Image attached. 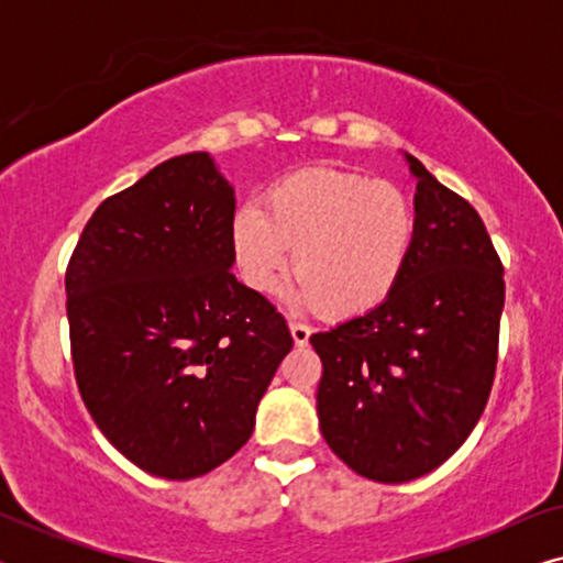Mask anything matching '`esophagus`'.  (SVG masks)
Wrapping results in <instances>:
<instances>
[{
  "label": "esophagus",
  "instance_id": "esophagus-1",
  "mask_svg": "<svg viewBox=\"0 0 563 563\" xmlns=\"http://www.w3.org/2000/svg\"><path fill=\"white\" fill-rule=\"evenodd\" d=\"M289 330H291V338H295V343L297 345H305L307 341H310V325H305V322H297V320H291L289 322Z\"/></svg>",
  "mask_w": 563,
  "mask_h": 563
}]
</instances>
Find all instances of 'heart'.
I'll list each match as a JSON object with an SVG mask.
<instances>
[{
    "mask_svg": "<svg viewBox=\"0 0 563 563\" xmlns=\"http://www.w3.org/2000/svg\"><path fill=\"white\" fill-rule=\"evenodd\" d=\"M415 230V207L395 184L310 166L274 181L261 207H238L230 249L241 279L256 291L274 287L291 249V299L307 310L328 307L338 318H356L397 289Z\"/></svg>",
    "mask_w": 563,
    "mask_h": 563,
    "instance_id": "1",
    "label": "heart"
}]
</instances>
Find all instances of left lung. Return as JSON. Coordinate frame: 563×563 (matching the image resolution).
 Segmentation results:
<instances>
[{
    "instance_id": "8db88e82",
    "label": "left lung",
    "mask_w": 563,
    "mask_h": 563,
    "mask_svg": "<svg viewBox=\"0 0 563 563\" xmlns=\"http://www.w3.org/2000/svg\"><path fill=\"white\" fill-rule=\"evenodd\" d=\"M407 161L418 230L402 279L376 310L310 338L322 438L384 484L433 472L479 422L505 307V268L479 212Z\"/></svg>"
}]
</instances>
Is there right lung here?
I'll return each mask as SVG.
<instances>
[{
  "label": "right lung",
  "instance_id": "add662e5",
  "mask_svg": "<svg viewBox=\"0 0 563 563\" xmlns=\"http://www.w3.org/2000/svg\"><path fill=\"white\" fill-rule=\"evenodd\" d=\"M233 212L207 153L168 158L97 207L66 266L79 395L107 441L161 479L243 449L295 343L230 272Z\"/></svg>",
  "mask_w": 563,
  "mask_h": 563
}]
</instances>
